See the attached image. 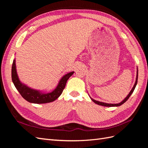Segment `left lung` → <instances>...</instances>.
Instances as JSON below:
<instances>
[{
  "label": "left lung",
  "instance_id": "left-lung-1",
  "mask_svg": "<svg viewBox=\"0 0 148 148\" xmlns=\"http://www.w3.org/2000/svg\"><path fill=\"white\" fill-rule=\"evenodd\" d=\"M138 70H137V75H136V82H135V84H134V86H133L132 89L131 90V91L130 92V93L128 94V96H127L126 97H125V99H124L122 102H120V103H118V104H108V103H105V102H102L96 101V100H95V99H92V98H91V97H90V98H91V100H92L94 102L96 103V104H98V105H100V106H106V107H115V106H116V107H117V106H121V105H122V104H123V103H125V102H126V101L129 99V97H130V96L132 95V94L133 93V92L134 91V90H135V87H136V86L137 82H138Z\"/></svg>",
  "mask_w": 148,
  "mask_h": 148
}]
</instances>
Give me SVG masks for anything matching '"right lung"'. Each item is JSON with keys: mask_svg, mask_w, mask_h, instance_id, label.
<instances>
[{"mask_svg": "<svg viewBox=\"0 0 148 148\" xmlns=\"http://www.w3.org/2000/svg\"><path fill=\"white\" fill-rule=\"evenodd\" d=\"M73 73L74 71H71L64 75L60 79L57 86L52 92H43L31 89L20 81L16 70L15 59L13 61L12 67V79L15 88L26 101L34 104H45L56 100L63 92L67 80Z\"/></svg>", "mask_w": 148, "mask_h": 148, "instance_id": "1", "label": "right lung"}]
</instances>
